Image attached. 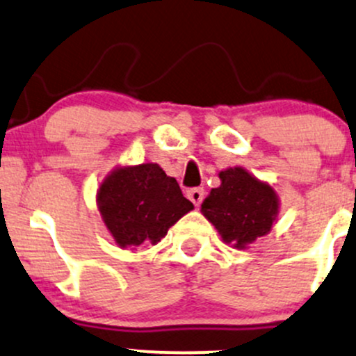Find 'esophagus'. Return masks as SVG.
<instances>
[{"mask_svg": "<svg viewBox=\"0 0 356 356\" xmlns=\"http://www.w3.org/2000/svg\"><path fill=\"white\" fill-rule=\"evenodd\" d=\"M187 197L194 202V206H197L199 208V204H201L202 199H204V189H202V187H194V189H189L187 191Z\"/></svg>", "mask_w": 356, "mask_h": 356, "instance_id": "1", "label": "esophagus"}]
</instances>
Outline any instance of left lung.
Here are the masks:
<instances>
[{"label":"left lung","instance_id":"obj_1","mask_svg":"<svg viewBox=\"0 0 356 356\" xmlns=\"http://www.w3.org/2000/svg\"><path fill=\"white\" fill-rule=\"evenodd\" d=\"M221 186L211 189L202 201L201 213L222 241L245 250L265 236L277 222L280 201L268 182L260 181L243 167L221 170Z\"/></svg>","mask_w":356,"mask_h":356}]
</instances>
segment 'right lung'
I'll use <instances>...</instances> for the list:
<instances>
[{"instance_id": "right-lung-1", "label": "right lung", "mask_w": 356, "mask_h": 356, "mask_svg": "<svg viewBox=\"0 0 356 356\" xmlns=\"http://www.w3.org/2000/svg\"><path fill=\"white\" fill-rule=\"evenodd\" d=\"M97 209L120 248L157 245L170 226L194 209L159 163L113 169L97 189Z\"/></svg>"}]
</instances>
